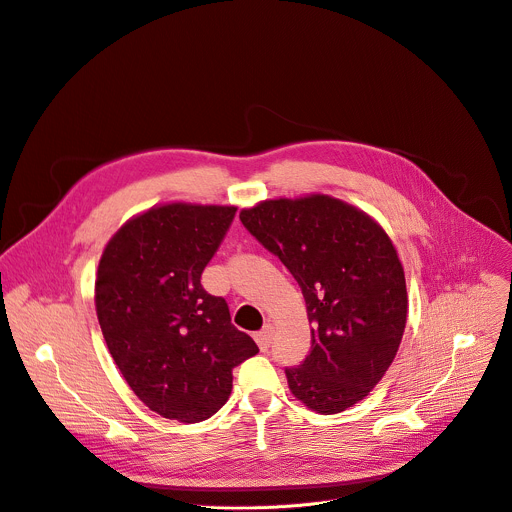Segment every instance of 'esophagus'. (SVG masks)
Here are the masks:
<instances>
[{
    "instance_id": "obj_1",
    "label": "esophagus",
    "mask_w": 512,
    "mask_h": 512,
    "mask_svg": "<svg viewBox=\"0 0 512 512\" xmlns=\"http://www.w3.org/2000/svg\"><path fill=\"white\" fill-rule=\"evenodd\" d=\"M272 338H274V328L270 324H266L258 334H256V342L260 346V350H268L270 344H272Z\"/></svg>"
}]
</instances>
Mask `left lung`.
I'll return each mask as SVG.
<instances>
[{"label": "left lung", "mask_w": 512, "mask_h": 512, "mask_svg": "<svg viewBox=\"0 0 512 512\" xmlns=\"http://www.w3.org/2000/svg\"><path fill=\"white\" fill-rule=\"evenodd\" d=\"M240 219L289 268L307 305L311 350L285 369L291 393L320 414L355 406L396 359L406 328V277L389 235L328 194L262 201Z\"/></svg>", "instance_id": "obj_1"}]
</instances>
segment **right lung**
I'll return each mask as SVG.
<instances>
[{
    "label": "right lung",
    "mask_w": 512,
    "mask_h": 512,
    "mask_svg": "<svg viewBox=\"0 0 512 512\" xmlns=\"http://www.w3.org/2000/svg\"><path fill=\"white\" fill-rule=\"evenodd\" d=\"M235 211L151 207L112 235L98 264L94 299L110 355L135 396L170 420L211 418L229 398L233 367L258 352L225 299L201 285Z\"/></svg>",
    "instance_id": "add662e5"
}]
</instances>
